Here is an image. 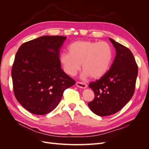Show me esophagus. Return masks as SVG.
Returning a JSON list of instances; mask_svg holds the SVG:
<instances>
[{
    "instance_id": "1",
    "label": "esophagus",
    "mask_w": 149,
    "mask_h": 149,
    "mask_svg": "<svg viewBox=\"0 0 149 149\" xmlns=\"http://www.w3.org/2000/svg\"><path fill=\"white\" fill-rule=\"evenodd\" d=\"M76 86H77L79 88H83V89H84L87 87V85L85 83H81V82H76Z\"/></svg>"
}]
</instances>
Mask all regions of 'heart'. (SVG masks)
Instances as JSON below:
<instances>
[{"mask_svg": "<svg viewBox=\"0 0 149 149\" xmlns=\"http://www.w3.org/2000/svg\"><path fill=\"white\" fill-rule=\"evenodd\" d=\"M68 52L62 53L60 56L65 71L74 76L82 63L83 78L89 76L93 79L101 78L109 70L113 56L111 46L105 42L76 41L70 45Z\"/></svg>", "mask_w": 149, "mask_h": 149, "instance_id": "obj_1", "label": "heart"}]
</instances>
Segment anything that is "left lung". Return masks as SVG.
Segmentation results:
<instances>
[{
	"mask_svg": "<svg viewBox=\"0 0 149 149\" xmlns=\"http://www.w3.org/2000/svg\"><path fill=\"white\" fill-rule=\"evenodd\" d=\"M109 40L116 48L115 59L104 75L89 84L94 99L88 105L100 116L116 113L130 101L138 74V66L131 51L113 39Z\"/></svg>",
	"mask_w": 149,
	"mask_h": 149,
	"instance_id": "1",
	"label": "left lung"
}]
</instances>
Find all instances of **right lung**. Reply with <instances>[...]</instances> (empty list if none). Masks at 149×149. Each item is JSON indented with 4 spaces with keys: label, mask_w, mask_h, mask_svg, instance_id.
Masks as SVG:
<instances>
[{
    "label": "right lung",
    "mask_w": 149,
    "mask_h": 149,
    "mask_svg": "<svg viewBox=\"0 0 149 149\" xmlns=\"http://www.w3.org/2000/svg\"><path fill=\"white\" fill-rule=\"evenodd\" d=\"M66 37L42 36L23 43L12 68L13 93L20 104L34 114L52 111L65 90L75 81L61 68L60 49Z\"/></svg>",
    "instance_id": "right-lung-1"
}]
</instances>
